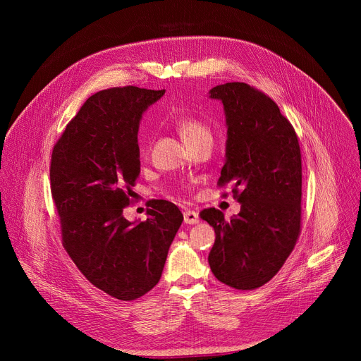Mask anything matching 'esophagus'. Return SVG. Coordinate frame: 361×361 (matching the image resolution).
I'll list each match as a JSON object with an SVG mask.
<instances>
[{"label":"esophagus","mask_w":361,"mask_h":361,"mask_svg":"<svg viewBox=\"0 0 361 361\" xmlns=\"http://www.w3.org/2000/svg\"><path fill=\"white\" fill-rule=\"evenodd\" d=\"M183 215H184V222H185V224L193 225V224H197V222H199V214L195 212V211H192V209L184 211Z\"/></svg>","instance_id":"obj_1"}]
</instances>
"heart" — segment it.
<instances>
[{"label": "heart", "mask_w": 361, "mask_h": 361, "mask_svg": "<svg viewBox=\"0 0 361 361\" xmlns=\"http://www.w3.org/2000/svg\"><path fill=\"white\" fill-rule=\"evenodd\" d=\"M173 126L180 133L181 139L185 145L195 143L203 137H212V131L204 121L192 114H177L173 118Z\"/></svg>", "instance_id": "obj_1"}]
</instances>
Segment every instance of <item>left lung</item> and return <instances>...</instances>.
<instances>
[{"mask_svg":"<svg viewBox=\"0 0 361 361\" xmlns=\"http://www.w3.org/2000/svg\"><path fill=\"white\" fill-rule=\"evenodd\" d=\"M209 93L222 101L228 126L218 185L233 184V196L241 203L231 219L215 207L200 212L216 234L209 267L225 286L255 290L278 274L301 231L298 137L262 90L233 82Z\"/></svg>","mask_w":361,"mask_h":361,"instance_id":"8db88e82","label":"left lung"}]
</instances>
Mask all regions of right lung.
<instances>
[{
	"label": "right lung",
	"mask_w": 361,
	"mask_h": 361,
	"mask_svg": "<svg viewBox=\"0 0 361 361\" xmlns=\"http://www.w3.org/2000/svg\"><path fill=\"white\" fill-rule=\"evenodd\" d=\"M164 93L137 86L94 93L52 149L51 195L64 249L90 283L123 301L159 282L183 222L168 200L149 202L146 221L123 216L140 174L139 121Z\"/></svg>",
	"instance_id": "obj_1"
}]
</instances>
